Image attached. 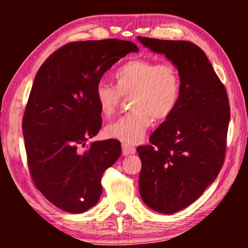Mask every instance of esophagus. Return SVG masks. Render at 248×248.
Masks as SVG:
<instances>
[{
  "mask_svg": "<svg viewBox=\"0 0 248 248\" xmlns=\"http://www.w3.org/2000/svg\"><path fill=\"white\" fill-rule=\"evenodd\" d=\"M122 152H123V155H128L135 154V148L133 145L123 143L122 144Z\"/></svg>",
  "mask_w": 248,
  "mask_h": 248,
  "instance_id": "esophagus-1",
  "label": "esophagus"
}]
</instances>
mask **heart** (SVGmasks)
Here are the masks:
<instances>
[{"mask_svg":"<svg viewBox=\"0 0 248 248\" xmlns=\"http://www.w3.org/2000/svg\"><path fill=\"white\" fill-rule=\"evenodd\" d=\"M115 87L100 82L94 90L98 109L104 117L116 111L122 96L128 97L131 110L106 127L108 138L138 143L144 138L154 117L166 120L181 98V78L171 63L145 59L131 60L113 73Z\"/></svg>","mask_w":248,"mask_h":248,"instance_id":"heart-1","label":"heart"}]
</instances>
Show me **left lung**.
Instances as JSON below:
<instances>
[{
  "label": "left lung",
  "instance_id": "8db88e82",
  "mask_svg": "<svg viewBox=\"0 0 248 248\" xmlns=\"http://www.w3.org/2000/svg\"><path fill=\"white\" fill-rule=\"evenodd\" d=\"M178 69L181 98L170 116L138 147L141 198L149 208L171 215L196 201L225 161L228 94L205 53L185 40L138 37Z\"/></svg>",
  "mask_w": 248,
  "mask_h": 248
}]
</instances>
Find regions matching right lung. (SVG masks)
<instances>
[{
	"instance_id": "obj_1",
	"label": "right lung",
	"mask_w": 248,
	"mask_h": 248,
	"mask_svg": "<svg viewBox=\"0 0 248 248\" xmlns=\"http://www.w3.org/2000/svg\"><path fill=\"white\" fill-rule=\"evenodd\" d=\"M139 52L121 39L69 43L39 67L22 118L29 172L35 186L63 211L81 213L99 201L104 171L122 154L115 139L93 142L103 120L94 99L101 77Z\"/></svg>"
}]
</instances>
